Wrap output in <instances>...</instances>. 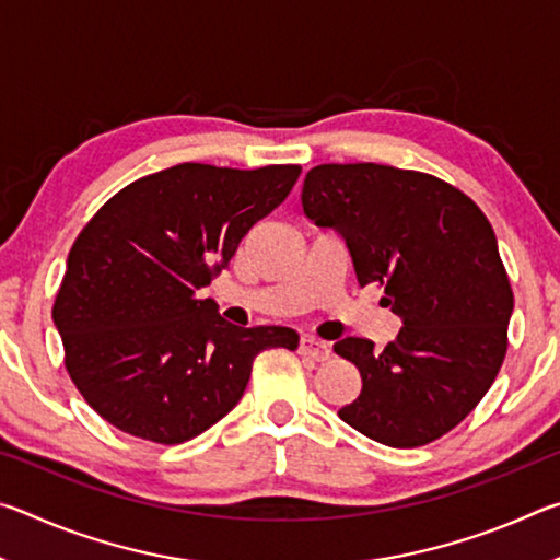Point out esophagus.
<instances>
[{
    "label": "esophagus",
    "mask_w": 560,
    "mask_h": 560,
    "mask_svg": "<svg viewBox=\"0 0 560 560\" xmlns=\"http://www.w3.org/2000/svg\"><path fill=\"white\" fill-rule=\"evenodd\" d=\"M299 353L306 358H314V360H328L330 348H328V343H324V340H318L314 336H303L299 340Z\"/></svg>",
    "instance_id": "1"
}]
</instances>
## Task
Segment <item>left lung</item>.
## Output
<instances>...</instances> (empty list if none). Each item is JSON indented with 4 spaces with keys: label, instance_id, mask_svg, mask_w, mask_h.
<instances>
[{
    "label": "left lung",
    "instance_id": "8db88e82",
    "mask_svg": "<svg viewBox=\"0 0 560 560\" xmlns=\"http://www.w3.org/2000/svg\"><path fill=\"white\" fill-rule=\"evenodd\" d=\"M301 207L340 234L360 287L381 283V303L402 318L383 350L350 336L334 346L363 381L340 420L387 447L457 428L504 363L514 311L485 212L438 177L375 163L311 167Z\"/></svg>",
    "mask_w": 560,
    "mask_h": 560
}]
</instances>
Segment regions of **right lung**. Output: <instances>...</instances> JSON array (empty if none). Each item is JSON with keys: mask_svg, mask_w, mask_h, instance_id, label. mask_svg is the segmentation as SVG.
<instances>
[{"mask_svg": "<svg viewBox=\"0 0 560 560\" xmlns=\"http://www.w3.org/2000/svg\"><path fill=\"white\" fill-rule=\"evenodd\" d=\"M299 175V165L183 163L122 187L83 226L54 326L71 381L113 428L192 440L242 400L261 350L299 346L293 328L232 326L197 299Z\"/></svg>", "mask_w": 560, "mask_h": 560, "instance_id": "right-lung-1", "label": "right lung"}]
</instances>
